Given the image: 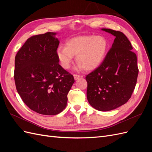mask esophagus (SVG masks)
<instances>
[{
	"mask_svg": "<svg viewBox=\"0 0 152 152\" xmlns=\"http://www.w3.org/2000/svg\"><path fill=\"white\" fill-rule=\"evenodd\" d=\"M73 77H74V79L75 80H77V79H79V78L80 77V75H77V74H73Z\"/></svg>",
	"mask_w": 152,
	"mask_h": 152,
	"instance_id": "1",
	"label": "esophagus"
}]
</instances>
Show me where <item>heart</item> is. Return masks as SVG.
Masks as SVG:
<instances>
[{"label": "heart", "mask_w": 152, "mask_h": 152, "mask_svg": "<svg viewBox=\"0 0 152 152\" xmlns=\"http://www.w3.org/2000/svg\"><path fill=\"white\" fill-rule=\"evenodd\" d=\"M108 48V40L103 36H79L66 41V47L59 46L56 55L65 69L70 67L73 56H76V61L79 63L77 69L92 70L103 61Z\"/></svg>", "instance_id": "b5f03b06"}]
</instances>
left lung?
<instances>
[{
  "instance_id": "left-lung-1",
  "label": "left lung",
  "mask_w": 152,
  "mask_h": 152,
  "mask_svg": "<svg viewBox=\"0 0 152 152\" xmlns=\"http://www.w3.org/2000/svg\"><path fill=\"white\" fill-rule=\"evenodd\" d=\"M115 37L102 63L86 77L87 98L99 111L107 112L126 103L134 91L138 75L136 54L122 32L102 28Z\"/></svg>"
}]
</instances>
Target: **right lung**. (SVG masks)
<instances>
[{"instance_id": "add662e5", "label": "right lung", "mask_w": 152, "mask_h": 152, "mask_svg": "<svg viewBox=\"0 0 152 152\" xmlns=\"http://www.w3.org/2000/svg\"><path fill=\"white\" fill-rule=\"evenodd\" d=\"M56 35L47 32L31 37L15 57L14 77L18 94L31 110L46 115L65 108L67 94L75 82L59 65Z\"/></svg>"}]
</instances>
